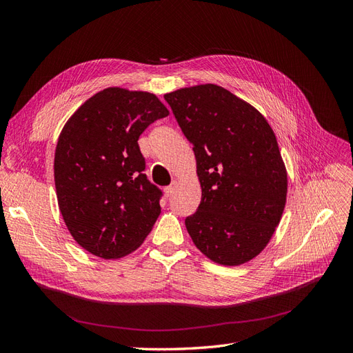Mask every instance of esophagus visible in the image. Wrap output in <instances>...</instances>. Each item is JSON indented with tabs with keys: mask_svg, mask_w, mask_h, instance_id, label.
Returning a JSON list of instances; mask_svg holds the SVG:
<instances>
[{
	"mask_svg": "<svg viewBox=\"0 0 353 353\" xmlns=\"http://www.w3.org/2000/svg\"><path fill=\"white\" fill-rule=\"evenodd\" d=\"M175 188H176V183H175V181H174V183L172 184H170V185H168V187H165V194L169 197V196H172L174 194V191H175Z\"/></svg>",
	"mask_w": 353,
	"mask_h": 353,
	"instance_id": "esophagus-1",
	"label": "esophagus"
}]
</instances>
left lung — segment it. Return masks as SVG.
Listing matches in <instances>:
<instances>
[{
  "label": "left lung",
  "mask_w": 353,
  "mask_h": 353,
  "mask_svg": "<svg viewBox=\"0 0 353 353\" xmlns=\"http://www.w3.org/2000/svg\"><path fill=\"white\" fill-rule=\"evenodd\" d=\"M196 156L201 200L185 219L196 248L212 262L256 258L279 227L287 169L265 116L215 83L165 94Z\"/></svg>",
  "instance_id": "8db88e82"
}]
</instances>
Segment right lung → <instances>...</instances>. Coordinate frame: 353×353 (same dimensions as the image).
Here are the masks:
<instances>
[{
	"instance_id": "add662e5",
	"label": "right lung",
	"mask_w": 353,
	"mask_h": 353,
	"mask_svg": "<svg viewBox=\"0 0 353 353\" xmlns=\"http://www.w3.org/2000/svg\"><path fill=\"white\" fill-rule=\"evenodd\" d=\"M169 114L154 94L110 87L90 97L60 132L54 154L59 209L73 240L101 259L135 252L160 215L138 138Z\"/></svg>"
}]
</instances>
